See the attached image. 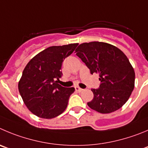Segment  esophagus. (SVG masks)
I'll use <instances>...</instances> for the list:
<instances>
[{"label":"esophagus","instance_id":"34e87169","mask_svg":"<svg viewBox=\"0 0 148 148\" xmlns=\"http://www.w3.org/2000/svg\"><path fill=\"white\" fill-rule=\"evenodd\" d=\"M75 90L77 91V92H82V91L83 90V89H82V88H80L79 87H78V86H76Z\"/></svg>","mask_w":148,"mask_h":148}]
</instances>
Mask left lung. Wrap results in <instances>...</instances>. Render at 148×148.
<instances>
[{
    "label": "left lung",
    "mask_w": 148,
    "mask_h": 148,
    "mask_svg": "<svg viewBox=\"0 0 148 148\" xmlns=\"http://www.w3.org/2000/svg\"><path fill=\"white\" fill-rule=\"evenodd\" d=\"M75 52L91 74H99L100 85L91 89L94 97L88 103L89 107L103 114L119 110L134 88V70L126 55L118 47L99 41L81 44Z\"/></svg>",
    "instance_id": "obj_1"
}]
</instances>
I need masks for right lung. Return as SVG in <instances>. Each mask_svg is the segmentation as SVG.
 Segmentation results:
<instances>
[{
	"label": "right lung",
	"mask_w": 148,
	"mask_h": 148,
	"mask_svg": "<svg viewBox=\"0 0 148 148\" xmlns=\"http://www.w3.org/2000/svg\"><path fill=\"white\" fill-rule=\"evenodd\" d=\"M78 44L52 46L37 54L23 70L18 88L26 107L39 118L51 119L64 112L74 88L58 84L62 63Z\"/></svg>",
	"instance_id": "1"
}]
</instances>
